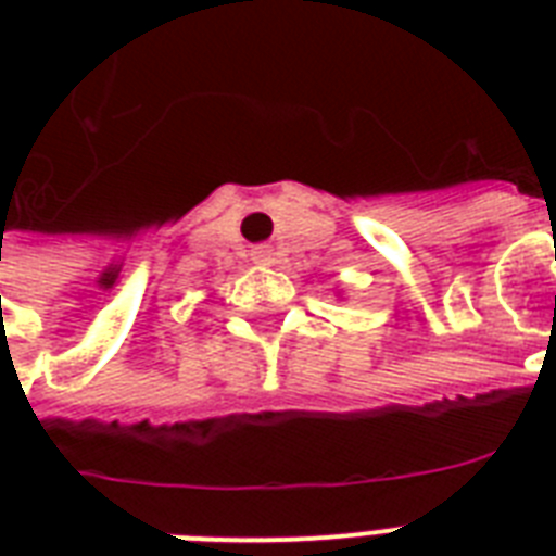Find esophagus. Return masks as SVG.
I'll return each instance as SVG.
<instances>
[{"instance_id": "1", "label": "esophagus", "mask_w": 556, "mask_h": 556, "mask_svg": "<svg viewBox=\"0 0 556 556\" xmlns=\"http://www.w3.org/2000/svg\"><path fill=\"white\" fill-rule=\"evenodd\" d=\"M270 260H274L270 248H256V251H253V262H260V265H270Z\"/></svg>"}]
</instances>
